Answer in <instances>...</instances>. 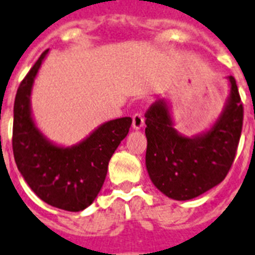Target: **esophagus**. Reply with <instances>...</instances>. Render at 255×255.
<instances>
[{
    "instance_id": "esophagus-1",
    "label": "esophagus",
    "mask_w": 255,
    "mask_h": 255,
    "mask_svg": "<svg viewBox=\"0 0 255 255\" xmlns=\"http://www.w3.org/2000/svg\"><path fill=\"white\" fill-rule=\"evenodd\" d=\"M143 125H144V119L140 113H135L132 116V129L139 130L142 129Z\"/></svg>"
}]
</instances>
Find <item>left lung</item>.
I'll use <instances>...</instances> for the list:
<instances>
[{
	"label": "left lung",
	"instance_id": "left-lung-1",
	"mask_svg": "<svg viewBox=\"0 0 255 255\" xmlns=\"http://www.w3.org/2000/svg\"><path fill=\"white\" fill-rule=\"evenodd\" d=\"M215 123L186 136L174 129L172 105L160 99L146 113V168L152 184L174 201H189L219 185L236 156L244 109L235 78Z\"/></svg>",
	"mask_w": 255,
	"mask_h": 255
}]
</instances>
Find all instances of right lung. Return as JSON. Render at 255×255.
<instances>
[{
    "instance_id": "right-lung-1",
    "label": "right lung",
    "mask_w": 255,
    "mask_h": 255,
    "mask_svg": "<svg viewBox=\"0 0 255 255\" xmlns=\"http://www.w3.org/2000/svg\"><path fill=\"white\" fill-rule=\"evenodd\" d=\"M48 52L39 57L16 91L12 152L18 170L41 201L65 211H83L102 190L109 160L128 135L131 119L107 121L73 146L48 139L31 108L33 83Z\"/></svg>"
}]
</instances>
